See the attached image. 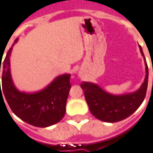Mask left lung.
Returning a JSON list of instances; mask_svg holds the SVG:
<instances>
[{
    "mask_svg": "<svg viewBox=\"0 0 153 153\" xmlns=\"http://www.w3.org/2000/svg\"><path fill=\"white\" fill-rule=\"evenodd\" d=\"M139 50L145 62L146 76L139 90L132 93L117 95L107 92L92 82L83 81L81 84L90 112L97 119L110 123L122 121L133 114L142 104L148 88V68L140 45Z\"/></svg>",
    "mask_w": 153,
    "mask_h": 153,
    "instance_id": "obj_1",
    "label": "left lung"
}]
</instances>
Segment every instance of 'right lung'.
<instances>
[{
	"instance_id": "obj_1",
	"label": "right lung",
	"mask_w": 153,
	"mask_h": 153,
	"mask_svg": "<svg viewBox=\"0 0 153 153\" xmlns=\"http://www.w3.org/2000/svg\"><path fill=\"white\" fill-rule=\"evenodd\" d=\"M2 62V90L0 85V98L4 95L12 112L22 121L36 127H48L58 123L64 117L66 102L71 89L70 74L58 76L43 90L34 92H22L15 87L10 73V58L13 46ZM4 101V100H3ZM5 102V101H4Z\"/></svg>"
}]
</instances>
